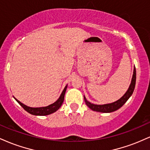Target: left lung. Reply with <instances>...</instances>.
I'll return each instance as SVG.
<instances>
[{
	"label": "left lung",
	"instance_id": "obj_1",
	"mask_svg": "<svg viewBox=\"0 0 150 150\" xmlns=\"http://www.w3.org/2000/svg\"><path fill=\"white\" fill-rule=\"evenodd\" d=\"M135 82H136V70L135 68H134L133 70V75H132L131 83H130V87L127 92H125V94L120 99L117 100L114 102L111 103V104H103V105H97V104H94L90 103L86 99L85 96H84V99H85V104H87V106H88L89 108L93 110L94 111H97V112H101V113H111L113 111H116L118 108H120L121 106H123V105L128 101V99L130 97V96L132 95V93H133L134 89L135 87Z\"/></svg>",
	"mask_w": 150,
	"mask_h": 150
}]
</instances>
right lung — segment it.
<instances>
[{"instance_id": "1", "label": "right lung", "mask_w": 150, "mask_h": 150, "mask_svg": "<svg viewBox=\"0 0 150 150\" xmlns=\"http://www.w3.org/2000/svg\"><path fill=\"white\" fill-rule=\"evenodd\" d=\"M67 87L68 85L65 87L64 89L62 92L61 96L58 98V100L55 101L54 103L52 104H50L47 106H44V107H39V108H33V107H30V106H27L22 103L20 102V101H18V99H15L20 104V106H22L26 111H27L28 113H30V114L35 115V116H46V115H49L51 113H53L56 112V111L61 106L62 104H63V101H64V97L65 94V91H66Z\"/></svg>"}]
</instances>
